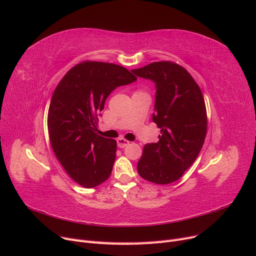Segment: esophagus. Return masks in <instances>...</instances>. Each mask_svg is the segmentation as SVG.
<instances>
[{
	"label": "esophagus",
	"mask_w": 256,
	"mask_h": 256,
	"mask_svg": "<svg viewBox=\"0 0 256 256\" xmlns=\"http://www.w3.org/2000/svg\"><path fill=\"white\" fill-rule=\"evenodd\" d=\"M129 143H130L129 141L125 140V138H118V146L120 147V148H124V147L128 146V145H129Z\"/></svg>",
	"instance_id": "esophagus-1"
}]
</instances>
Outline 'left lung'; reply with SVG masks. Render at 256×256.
Returning <instances> with one entry per match:
<instances>
[{"label": "left lung", "mask_w": 256, "mask_h": 256, "mask_svg": "<svg viewBox=\"0 0 256 256\" xmlns=\"http://www.w3.org/2000/svg\"><path fill=\"white\" fill-rule=\"evenodd\" d=\"M131 72L154 83L152 122L161 129L159 141L144 146L138 173L154 184H171L191 166L203 147L207 131L203 94L191 74L172 62H154Z\"/></svg>", "instance_id": "8db88e82"}]
</instances>
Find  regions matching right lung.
I'll list each match as a JSON object with an SVG mask.
<instances>
[{"mask_svg": "<svg viewBox=\"0 0 256 256\" xmlns=\"http://www.w3.org/2000/svg\"><path fill=\"white\" fill-rule=\"evenodd\" d=\"M134 81L120 65L88 60L72 67L53 92L48 112L52 150L82 187L94 188L111 175L116 141L96 134L98 115L116 88Z\"/></svg>", "mask_w": 256, "mask_h": 256, "instance_id": "add662e5", "label": "right lung"}]
</instances>
